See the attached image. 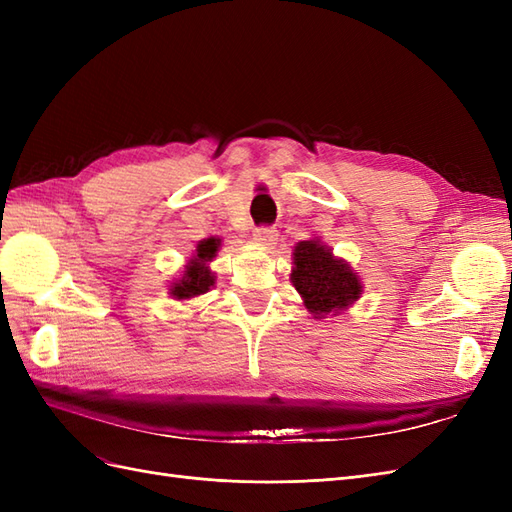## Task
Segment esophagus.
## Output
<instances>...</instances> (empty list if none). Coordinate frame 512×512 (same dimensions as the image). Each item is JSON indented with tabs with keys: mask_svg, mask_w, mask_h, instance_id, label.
Masks as SVG:
<instances>
[{
	"mask_svg": "<svg viewBox=\"0 0 512 512\" xmlns=\"http://www.w3.org/2000/svg\"><path fill=\"white\" fill-rule=\"evenodd\" d=\"M254 241L260 245H273L277 241V230L273 226H258L254 230Z\"/></svg>",
	"mask_w": 512,
	"mask_h": 512,
	"instance_id": "obj_1",
	"label": "esophagus"
}]
</instances>
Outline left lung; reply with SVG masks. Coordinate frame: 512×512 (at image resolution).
<instances>
[{
	"instance_id": "8db88e82",
	"label": "left lung",
	"mask_w": 512,
	"mask_h": 512,
	"mask_svg": "<svg viewBox=\"0 0 512 512\" xmlns=\"http://www.w3.org/2000/svg\"><path fill=\"white\" fill-rule=\"evenodd\" d=\"M292 284L301 292L305 307L316 318L339 312L361 297V282L344 260L333 258L318 241H301L294 247Z\"/></svg>"
}]
</instances>
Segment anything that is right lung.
I'll list each match as a JSON object with an SVG mask.
<instances>
[{"label": "right lung", "instance_id": "obj_1", "mask_svg": "<svg viewBox=\"0 0 512 512\" xmlns=\"http://www.w3.org/2000/svg\"><path fill=\"white\" fill-rule=\"evenodd\" d=\"M218 239H205L196 247V258L190 260L188 269H185L179 284L170 288V294L175 299H192L196 294H203L213 286V275L207 267V262L218 252Z\"/></svg>", "mask_w": 512, "mask_h": 512}]
</instances>
